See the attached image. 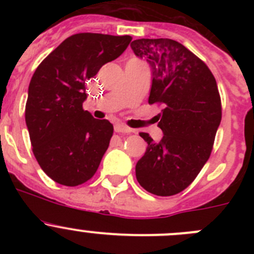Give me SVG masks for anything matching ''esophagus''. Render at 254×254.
Segmentation results:
<instances>
[{"label": "esophagus", "mask_w": 254, "mask_h": 254, "mask_svg": "<svg viewBox=\"0 0 254 254\" xmlns=\"http://www.w3.org/2000/svg\"><path fill=\"white\" fill-rule=\"evenodd\" d=\"M114 131L115 132H131L132 129H130V127H127V125L122 124V123H117V124L114 125Z\"/></svg>", "instance_id": "34e87169"}]
</instances>
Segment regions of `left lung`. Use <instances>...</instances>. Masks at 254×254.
<instances>
[{
    "instance_id": "left-lung-1",
    "label": "left lung",
    "mask_w": 254,
    "mask_h": 254,
    "mask_svg": "<svg viewBox=\"0 0 254 254\" xmlns=\"http://www.w3.org/2000/svg\"><path fill=\"white\" fill-rule=\"evenodd\" d=\"M135 55L151 67L148 103L163 104L158 117L162 139L147 142L135 172L140 186L160 196L175 195L195 179L212 150L221 122V101L209 67L176 40L136 39Z\"/></svg>"
}]
</instances>
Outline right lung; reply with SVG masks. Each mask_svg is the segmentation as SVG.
I'll return each mask as SVG.
<instances>
[{
    "label": "right lung",
    "instance_id": "right-lung-1",
    "mask_svg": "<svg viewBox=\"0 0 254 254\" xmlns=\"http://www.w3.org/2000/svg\"><path fill=\"white\" fill-rule=\"evenodd\" d=\"M130 42L129 35H71L43 60L30 79L25 124L38 163L56 183L79 186L98 170L113 125L83 111L86 81L119 58Z\"/></svg>",
    "mask_w": 254,
    "mask_h": 254
}]
</instances>
